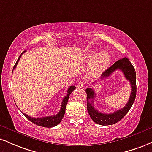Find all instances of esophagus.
Masks as SVG:
<instances>
[{"label":"esophagus","mask_w":152,"mask_h":152,"mask_svg":"<svg viewBox=\"0 0 152 152\" xmlns=\"http://www.w3.org/2000/svg\"><path fill=\"white\" fill-rule=\"evenodd\" d=\"M84 84H85V83H84L83 81H79V82H78V83H77V88H83V87H84Z\"/></svg>","instance_id":"1"}]
</instances>
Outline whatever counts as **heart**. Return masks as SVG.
I'll return each mask as SVG.
<instances>
[{
    "mask_svg": "<svg viewBox=\"0 0 152 152\" xmlns=\"http://www.w3.org/2000/svg\"><path fill=\"white\" fill-rule=\"evenodd\" d=\"M89 57H93V54H91ZM110 61V55L108 53L106 52H100L93 60L89 69V73L91 75L100 74L107 68Z\"/></svg>",
    "mask_w": 152,
    "mask_h": 152,
    "instance_id": "obj_1",
    "label": "heart"
}]
</instances>
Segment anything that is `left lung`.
Wrapping results in <instances>:
<instances>
[{"instance_id":"1","label":"left lung","mask_w":152,"mask_h":152,"mask_svg":"<svg viewBox=\"0 0 152 152\" xmlns=\"http://www.w3.org/2000/svg\"><path fill=\"white\" fill-rule=\"evenodd\" d=\"M120 70L124 74L125 78L128 80L131 85V94L129 99L127 103L124 106L123 108L115 111L113 113H100L95 109L94 106V98L96 96L94 89L88 88L86 89L87 94V110L89 115L92 120L100 125H111L116 123L122 120L126 115L132 105L134 103L137 94V86H136V72L135 69L131 62L127 58H123L117 61L114 64L109 67L101 75V78H107L110 76L114 71L116 70Z\"/></svg>"}]
</instances>
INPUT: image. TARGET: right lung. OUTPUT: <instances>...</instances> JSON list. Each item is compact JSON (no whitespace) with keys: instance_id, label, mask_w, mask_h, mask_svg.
Instances as JSON below:
<instances>
[{"instance_id":"right-lung-1","label":"right lung","mask_w":152,"mask_h":152,"mask_svg":"<svg viewBox=\"0 0 152 152\" xmlns=\"http://www.w3.org/2000/svg\"><path fill=\"white\" fill-rule=\"evenodd\" d=\"M24 52H23V53H22V54H20V56H19L17 62H16L15 64V66H14L12 71H13L14 69H15V67L17 66L18 61L20 60L22 54H23ZM75 88H76V86H71L69 88L68 90H67V95L64 97V99L61 102V109H60V111L57 113V114L55 115L45 117V118H32V117L28 116L27 115L25 114V113H23V115L26 117V118L28 119L30 121L33 122V123H34L37 125L41 126V127H55V126H56L60 123V122H61L62 120V119H63L64 115V114H65L66 105L67 103H68L69 96H70V94L73 92V91H74Z\"/></svg>"}]
</instances>
